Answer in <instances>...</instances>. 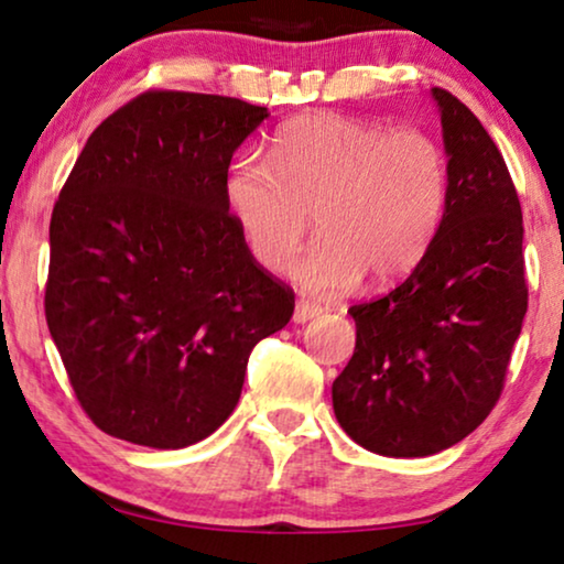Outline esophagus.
I'll return each mask as SVG.
<instances>
[{"label":"esophagus","mask_w":564,"mask_h":564,"mask_svg":"<svg viewBox=\"0 0 564 564\" xmlns=\"http://www.w3.org/2000/svg\"><path fill=\"white\" fill-rule=\"evenodd\" d=\"M321 313H323V307L311 303V300H305V297L297 300V303H295V321H297V323H305V321L318 318Z\"/></svg>","instance_id":"1"}]
</instances>
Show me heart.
Returning <instances> with one entry per match:
<instances>
[{"label":"heart","mask_w":564,"mask_h":564,"mask_svg":"<svg viewBox=\"0 0 564 564\" xmlns=\"http://www.w3.org/2000/svg\"><path fill=\"white\" fill-rule=\"evenodd\" d=\"M226 203L253 257L276 274L292 267L315 213L323 236L292 274L338 295L365 274L395 282L421 264L446 215L449 161L421 130L303 115L280 128L269 161H234Z\"/></svg>","instance_id":"heart-1"}]
</instances>
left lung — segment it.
<instances>
[{"mask_svg":"<svg viewBox=\"0 0 564 564\" xmlns=\"http://www.w3.org/2000/svg\"><path fill=\"white\" fill-rule=\"evenodd\" d=\"M431 95L449 156L444 223L405 282L349 307L357 346L330 390L341 429L382 457H429L488 419L529 305L506 161L467 105Z\"/></svg>","mask_w":564,"mask_h":564,"instance_id":"1","label":"left lung"}]
</instances>
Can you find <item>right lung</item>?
I'll return each mask as SVG.
<instances>
[{
  "label": "right lung",
  "instance_id": "add662e5",
  "mask_svg": "<svg viewBox=\"0 0 564 564\" xmlns=\"http://www.w3.org/2000/svg\"><path fill=\"white\" fill-rule=\"evenodd\" d=\"M267 107L143 91L97 126L51 215L45 321L76 400L122 442L182 449L234 413L249 354L295 292L228 213L238 145Z\"/></svg>",
  "mask_w": 564,
  "mask_h": 564
}]
</instances>
